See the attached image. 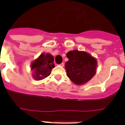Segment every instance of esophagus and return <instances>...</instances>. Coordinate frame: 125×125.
<instances>
[{
  "mask_svg": "<svg viewBox=\"0 0 125 125\" xmlns=\"http://www.w3.org/2000/svg\"><path fill=\"white\" fill-rule=\"evenodd\" d=\"M60 65V66H62V67H63V66H64V63H61Z\"/></svg>",
  "mask_w": 125,
  "mask_h": 125,
  "instance_id": "1",
  "label": "esophagus"
}]
</instances>
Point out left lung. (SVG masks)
I'll return each instance as SVG.
<instances>
[{
    "label": "left lung",
    "mask_w": 125,
    "mask_h": 125,
    "mask_svg": "<svg viewBox=\"0 0 125 125\" xmlns=\"http://www.w3.org/2000/svg\"><path fill=\"white\" fill-rule=\"evenodd\" d=\"M69 60L65 63L67 76L76 85H83L95 76L97 61L85 51L77 50L67 53Z\"/></svg>",
    "instance_id": "1"
}]
</instances>
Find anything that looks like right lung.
Returning <instances> with one entry per match:
<instances>
[{"mask_svg": "<svg viewBox=\"0 0 125 125\" xmlns=\"http://www.w3.org/2000/svg\"><path fill=\"white\" fill-rule=\"evenodd\" d=\"M53 62L54 56L51 54H41L30 65L31 71H32V77L36 80H41L49 76L52 68L54 67Z\"/></svg>", "mask_w": 125, "mask_h": 125, "instance_id": "obj_1", "label": "right lung"}]
</instances>
